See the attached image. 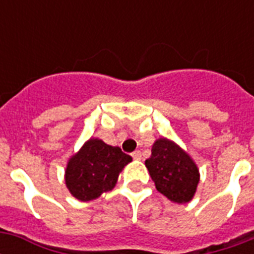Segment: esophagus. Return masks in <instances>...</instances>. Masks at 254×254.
Returning a JSON list of instances; mask_svg holds the SVG:
<instances>
[{"instance_id": "obj_1", "label": "esophagus", "mask_w": 254, "mask_h": 254, "mask_svg": "<svg viewBox=\"0 0 254 254\" xmlns=\"http://www.w3.org/2000/svg\"><path fill=\"white\" fill-rule=\"evenodd\" d=\"M131 157H133V159H135V161H139V159L142 158V154H141V151L139 150H135L134 153H131Z\"/></svg>"}]
</instances>
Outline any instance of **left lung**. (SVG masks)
Masks as SVG:
<instances>
[{
	"label": "left lung",
	"instance_id": "left-lung-1",
	"mask_svg": "<svg viewBox=\"0 0 254 254\" xmlns=\"http://www.w3.org/2000/svg\"><path fill=\"white\" fill-rule=\"evenodd\" d=\"M155 189L174 203H189L196 192L199 170L193 159L177 143L158 138L145 161Z\"/></svg>",
	"mask_w": 254,
	"mask_h": 254
}]
</instances>
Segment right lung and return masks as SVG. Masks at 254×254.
Segmentation results:
<instances>
[{"label":"right lung","instance_id":"obj_1","mask_svg":"<svg viewBox=\"0 0 254 254\" xmlns=\"http://www.w3.org/2000/svg\"><path fill=\"white\" fill-rule=\"evenodd\" d=\"M130 155L99 138H89L65 167V186L77 200L89 201L111 191Z\"/></svg>","mask_w":254,"mask_h":254}]
</instances>
